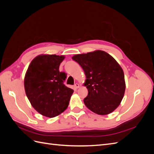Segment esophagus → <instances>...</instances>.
Returning a JSON list of instances; mask_svg holds the SVG:
<instances>
[{
  "mask_svg": "<svg viewBox=\"0 0 154 154\" xmlns=\"http://www.w3.org/2000/svg\"><path fill=\"white\" fill-rule=\"evenodd\" d=\"M74 87H75L76 88H78L80 87V85H79L78 83H76V84L74 85Z\"/></svg>",
  "mask_w": 154,
  "mask_h": 154,
  "instance_id": "34e87169",
  "label": "esophagus"
}]
</instances>
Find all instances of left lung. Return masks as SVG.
<instances>
[{
  "instance_id": "obj_1",
  "label": "left lung",
  "mask_w": 154,
  "mask_h": 154,
  "mask_svg": "<svg viewBox=\"0 0 154 154\" xmlns=\"http://www.w3.org/2000/svg\"><path fill=\"white\" fill-rule=\"evenodd\" d=\"M72 59L83 69V85L88 95L83 100L87 108L98 115L110 114L123 98L126 84L122 67L111 55L101 50L74 55Z\"/></svg>"
}]
</instances>
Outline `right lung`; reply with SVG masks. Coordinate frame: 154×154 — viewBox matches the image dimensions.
Masks as SVG:
<instances>
[{
    "label": "right lung",
    "instance_id": "1",
    "mask_svg": "<svg viewBox=\"0 0 154 154\" xmlns=\"http://www.w3.org/2000/svg\"><path fill=\"white\" fill-rule=\"evenodd\" d=\"M63 55L40 54L30 63L24 76L26 96L38 113L54 118L68 107L74 91L63 84L66 75L59 71Z\"/></svg>",
    "mask_w": 154,
    "mask_h": 154
}]
</instances>
